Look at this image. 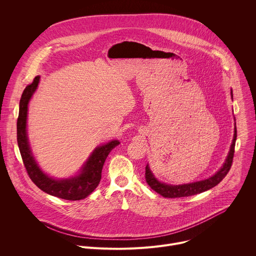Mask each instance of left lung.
<instances>
[{"label":"left lung","instance_id":"8db88e82","mask_svg":"<svg viewBox=\"0 0 256 256\" xmlns=\"http://www.w3.org/2000/svg\"><path fill=\"white\" fill-rule=\"evenodd\" d=\"M232 94V93H231ZM233 97V94H232ZM237 138V128L235 126L234 130V138L233 142L231 144V149L229 152V155L223 165V167L218 170L214 176L194 182V184H182V186H168L165 184H161L159 182L152 174V172L149 169V166H146V173H144V178L149 186L155 190L157 194H161L164 198H184V196H194L200 192H204L206 190H208L216 186V184H220V182L225 178V176L228 174L229 170L231 169L232 163H233V157H234V152H235V142Z\"/></svg>","mask_w":256,"mask_h":256}]
</instances>
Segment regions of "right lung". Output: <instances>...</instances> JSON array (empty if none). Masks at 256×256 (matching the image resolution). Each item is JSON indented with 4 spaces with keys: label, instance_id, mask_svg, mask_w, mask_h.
<instances>
[{
    "label": "right lung",
    "instance_id": "1",
    "mask_svg": "<svg viewBox=\"0 0 256 256\" xmlns=\"http://www.w3.org/2000/svg\"><path fill=\"white\" fill-rule=\"evenodd\" d=\"M40 78V76H36L33 81L26 86L22 93L19 104V116L17 120V142L23 164L33 184L44 192L68 200H83L98 186L101 179L103 164L108 154L110 153L114 148L116 147L120 142L112 140L110 142L96 148L93 154L90 156L89 160L84 165L82 173L79 176L70 179L56 180L46 175L40 169L32 157L26 134L28 102L36 88H38Z\"/></svg>",
    "mask_w": 256,
    "mask_h": 256
}]
</instances>
